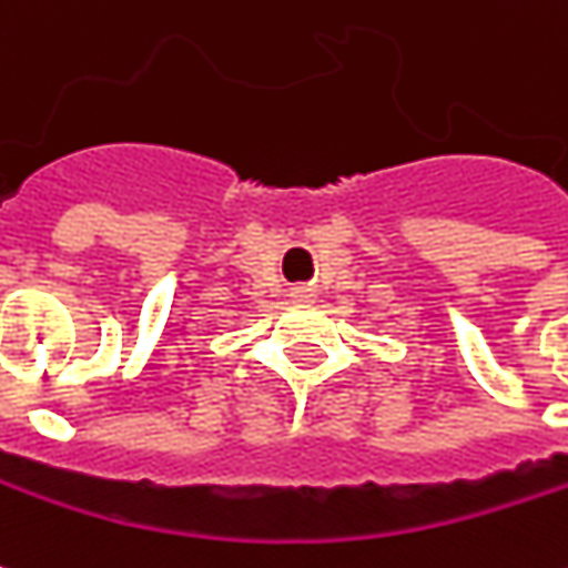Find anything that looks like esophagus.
I'll return each instance as SVG.
<instances>
[{"instance_id":"34e87169","label":"esophagus","mask_w":568,"mask_h":568,"mask_svg":"<svg viewBox=\"0 0 568 568\" xmlns=\"http://www.w3.org/2000/svg\"><path fill=\"white\" fill-rule=\"evenodd\" d=\"M292 297L301 301V304H307V301H311V288H307V285H295V288H292Z\"/></svg>"}]
</instances>
